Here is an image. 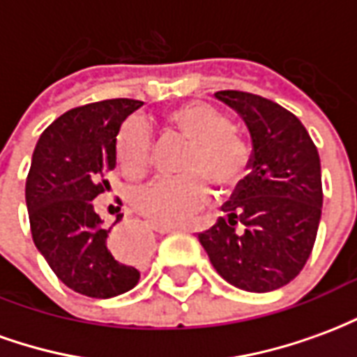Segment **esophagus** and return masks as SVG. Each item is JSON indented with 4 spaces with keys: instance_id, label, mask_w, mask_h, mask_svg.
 Segmentation results:
<instances>
[{
    "instance_id": "esophagus-1",
    "label": "esophagus",
    "mask_w": 357,
    "mask_h": 357,
    "mask_svg": "<svg viewBox=\"0 0 357 357\" xmlns=\"http://www.w3.org/2000/svg\"><path fill=\"white\" fill-rule=\"evenodd\" d=\"M151 227L158 233H172L178 229V225H166V224H158V222H151Z\"/></svg>"
}]
</instances>
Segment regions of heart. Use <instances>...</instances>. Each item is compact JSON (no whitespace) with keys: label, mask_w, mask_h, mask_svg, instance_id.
<instances>
[{"label":"heart","mask_w":357,"mask_h":357,"mask_svg":"<svg viewBox=\"0 0 357 357\" xmlns=\"http://www.w3.org/2000/svg\"><path fill=\"white\" fill-rule=\"evenodd\" d=\"M170 124L191 141L183 176H160L135 187L132 206L158 224H181L208 197V181L222 189L239 183L248 164V147L233 133L227 118L206 102H187L170 112ZM153 132L147 120L130 116L114 139L118 162L130 174L149 164Z\"/></svg>","instance_id":"1"}]
</instances>
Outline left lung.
Segmentation results:
<instances>
[{"label": "left lung", "instance_id": "obj_1", "mask_svg": "<svg viewBox=\"0 0 357 357\" xmlns=\"http://www.w3.org/2000/svg\"><path fill=\"white\" fill-rule=\"evenodd\" d=\"M216 99L248 128L252 155L224 216L199 241L227 283L269 292L291 283L312 255L321 220V162L292 112L260 95L225 89Z\"/></svg>", "mask_w": 357, "mask_h": 357}]
</instances>
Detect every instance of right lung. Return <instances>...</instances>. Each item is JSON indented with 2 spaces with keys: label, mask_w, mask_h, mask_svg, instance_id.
Returning a JSON list of instances; mask_svg holds the SVG:
<instances>
[{
  "label": "right lung",
  "mask_w": 357,
  "mask_h": 357,
  "mask_svg": "<svg viewBox=\"0 0 357 357\" xmlns=\"http://www.w3.org/2000/svg\"><path fill=\"white\" fill-rule=\"evenodd\" d=\"M141 105L107 99L76 107L36 143L26 178L32 239L53 273L84 296L112 298L139 281L128 252L109 241L112 227L102 225L91 201L110 189L105 176L116 166V133Z\"/></svg>",
  "instance_id": "obj_1"
}]
</instances>
